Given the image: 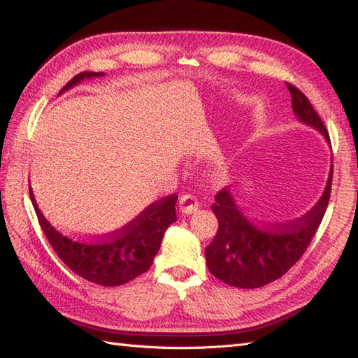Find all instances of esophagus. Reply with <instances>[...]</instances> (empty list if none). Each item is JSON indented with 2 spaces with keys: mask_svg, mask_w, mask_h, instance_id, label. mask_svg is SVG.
Instances as JSON below:
<instances>
[{
  "mask_svg": "<svg viewBox=\"0 0 358 358\" xmlns=\"http://www.w3.org/2000/svg\"><path fill=\"white\" fill-rule=\"evenodd\" d=\"M199 200L195 199L194 195H183L180 199V210L183 212L185 215H192L199 210Z\"/></svg>",
  "mask_w": 358,
  "mask_h": 358,
  "instance_id": "34e87169",
  "label": "esophagus"
}]
</instances>
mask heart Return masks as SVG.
<instances>
[{"label": "heart", "mask_w": 358, "mask_h": 358, "mask_svg": "<svg viewBox=\"0 0 358 358\" xmlns=\"http://www.w3.org/2000/svg\"><path fill=\"white\" fill-rule=\"evenodd\" d=\"M238 104H248V103H238Z\"/></svg>", "instance_id": "heart-1"}]
</instances>
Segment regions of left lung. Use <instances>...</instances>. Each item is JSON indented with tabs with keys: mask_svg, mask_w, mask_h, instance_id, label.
<instances>
[{
	"mask_svg": "<svg viewBox=\"0 0 358 358\" xmlns=\"http://www.w3.org/2000/svg\"><path fill=\"white\" fill-rule=\"evenodd\" d=\"M292 110L300 123L310 126L329 141L323 121L306 95L287 83ZM332 185L331 172L320 199L306 215L285 224L262 226L254 223L235 201L229 189L215 195L212 210L218 220L215 238L204 250L210 273L223 283L254 289L280 278L305 254L328 208Z\"/></svg>",
	"mask_w": 358,
	"mask_h": 358,
	"instance_id": "1",
	"label": "left lung"
}]
</instances>
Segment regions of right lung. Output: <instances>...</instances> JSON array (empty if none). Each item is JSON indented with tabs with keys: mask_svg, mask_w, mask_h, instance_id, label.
Segmentation results:
<instances>
[{
	"mask_svg": "<svg viewBox=\"0 0 358 358\" xmlns=\"http://www.w3.org/2000/svg\"><path fill=\"white\" fill-rule=\"evenodd\" d=\"M103 72H81L59 90V94L80 85L87 78L103 77ZM30 200L38 222L53 250L67 268L90 283L100 286H120L146 272L162 246L163 235L175 220L177 195H169L149 204L140 215L121 229L100 238H75L55 229L43 215L29 189Z\"/></svg>",
	"mask_w": 358,
	"mask_h": 358,
	"instance_id": "obj_1",
	"label": "right lung"
}]
</instances>
